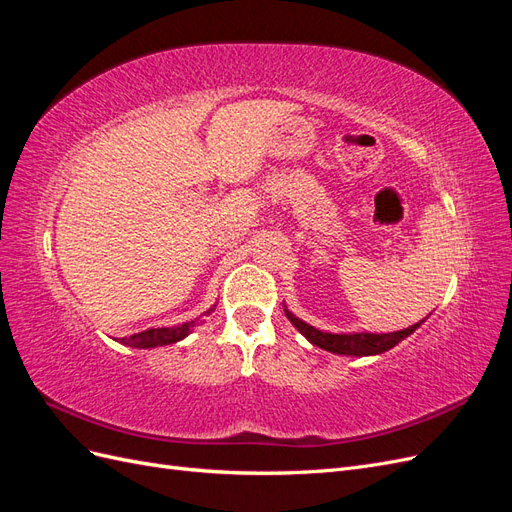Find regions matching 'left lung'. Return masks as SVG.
Wrapping results in <instances>:
<instances>
[{"instance_id":"obj_1","label":"left lung","mask_w":512,"mask_h":512,"mask_svg":"<svg viewBox=\"0 0 512 512\" xmlns=\"http://www.w3.org/2000/svg\"><path fill=\"white\" fill-rule=\"evenodd\" d=\"M286 318L297 327V331L301 335L307 337V342H312L314 346L333 352V354H348V356H369V354H382L386 350H391L393 346H397L401 339H406L408 335H412L418 327H421V322L412 324L408 329H401L395 333H324L314 329L312 324L303 322L301 318L294 316L292 312L284 307Z\"/></svg>"}]
</instances>
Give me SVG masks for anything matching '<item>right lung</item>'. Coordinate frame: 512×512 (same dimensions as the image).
Listing matches in <instances>:
<instances>
[{"mask_svg": "<svg viewBox=\"0 0 512 512\" xmlns=\"http://www.w3.org/2000/svg\"><path fill=\"white\" fill-rule=\"evenodd\" d=\"M213 309V307H211ZM209 309V312H211ZM207 312V314H209ZM198 320H190V322H183L177 324V327H164V329H147L141 333H134L130 337H121L119 342L126 344L130 348H156V346H168V344H175L179 339L188 337L192 333V329L196 327Z\"/></svg>", "mask_w": 512, "mask_h": 512, "instance_id": "obj_1", "label": "right lung"}]
</instances>
